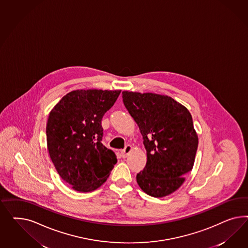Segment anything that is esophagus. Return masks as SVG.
I'll return each instance as SVG.
<instances>
[{"label": "esophagus", "mask_w": 248, "mask_h": 248, "mask_svg": "<svg viewBox=\"0 0 248 248\" xmlns=\"http://www.w3.org/2000/svg\"><path fill=\"white\" fill-rule=\"evenodd\" d=\"M132 150H133V147L128 144V145H126V146L123 149V151H122V156L124 158L127 157L128 155L132 152Z\"/></svg>", "instance_id": "34e87169"}]
</instances>
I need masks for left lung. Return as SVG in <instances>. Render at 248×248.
Segmentation results:
<instances>
[{
	"label": "left lung",
	"instance_id": "left-lung-1",
	"mask_svg": "<svg viewBox=\"0 0 248 248\" xmlns=\"http://www.w3.org/2000/svg\"><path fill=\"white\" fill-rule=\"evenodd\" d=\"M123 101L139 126L147 162L137 173L138 186L147 195L164 197L183 185L193 169L198 146L187 108L167 95L124 91Z\"/></svg>",
	"mask_w": 248,
	"mask_h": 248
}]
</instances>
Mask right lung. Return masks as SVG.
Segmentation results:
<instances>
[{
    "instance_id": "1",
    "label": "right lung",
    "mask_w": 248,
    "mask_h": 248,
    "mask_svg": "<svg viewBox=\"0 0 248 248\" xmlns=\"http://www.w3.org/2000/svg\"><path fill=\"white\" fill-rule=\"evenodd\" d=\"M121 90L68 93L52 109L46 125L47 148L61 178L82 193L100 187L117 163L102 143V119Z\"/></svg>"
}]
</instances>
